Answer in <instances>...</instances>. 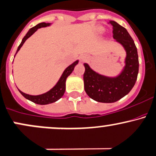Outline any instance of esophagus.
Returning a JSON list of instances; mask_svg holds the SVG:
<instances>
[{"label": "esophagus", "instance_id": "1", "mask_svg": "<svg viewBox=\"0 0 156 156\" xmlns=\"http://www.w3.org/2000/svg\"><path fill=\"white\" fill-rule=\"evenodd\" d=\"M80 59H81V61H85L87 60V55H82L80 56Z\"/></svg>", "mask_w": 156, "mask_h": 156}]
</instances>
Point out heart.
Listing matches in <instances>:
<instances>
[{
	"label": "heart",
	"mask_w": 156,
	"mask_h": 156,
	"mask_svg": "<svg viewBox=\"0 0 156 156\" xmlns=\"http://www.w3.org/2000/svg\"><path fill=\"white\" fill-rule=\"evenodd\" d=\"M98 31H99V32H103L104 31V30L103 27H99V28H98Z\"/></svg>",
	"instance_id": "obj_1"
}]
</instances>
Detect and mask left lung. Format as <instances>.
<instances>
[{
	"mask_svg": "<svg viewBox=\"0 0 156 156\" xmlns=\"http://www.w3.org/2000/svg\"><path fill=\"white\" fill-rule=\"evenodd\" d=\"M109 23L113 29L114 39L126 51L122 71L117 76L109 77L99 74L86 63L83 64L85 92L92 99L102 103H113L127 95L136 83L139 67L137 48L127 30L114 20Z\"/></svg>",
	"mask_w": 156,
	"mask_h": 156,
	"instance_id": "obj_1",
	"label": "left lung"
}]
</instances>
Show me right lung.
I'll return each instance as SVG.
<instances>
[{
    "instance_id": "add662e5",
    "label": "right lung",
    "mask_w": 156,
    "mask_h": 156,
    "mask_svg": "<svg viewBox=\"0 0 156 156\" xmlns=\"http://www.w3.org/2000/svg\"><path fill=\"white\" fill-rule=\"evenodd\" d=\"M50 25H51L50 23H45V22H43V23H38V24H37L34 27L31 28L30 30L28 31V32L26 34V35L23 37V38L22 39V41L20 43L19 47H18V49H17V52L15 53V55H16L18 51L20 50V49L21 48L22 46H23V44H24L26 41H27V39L31 36V35H33V34L37 30V29H40L41 28V27H47ZM78 64V60H77V61H75V62H73V64H70L68 67H66L64 71V73H63V74L61 75V78H60L58 81L57 82V83H56V84L55 85V86L53 87L49 91L45 92V93L41 94V95H29V94H26L24 92H21L20 90H19L20 94H21L23 97L37 104L45 105V104L54 103V102L57 101L58 100H59V99L64 95L65 90H66V78H67V77L69 76L72 73H73V71L74 70L75 66Z\"/></svg>"
}]
</instances>
